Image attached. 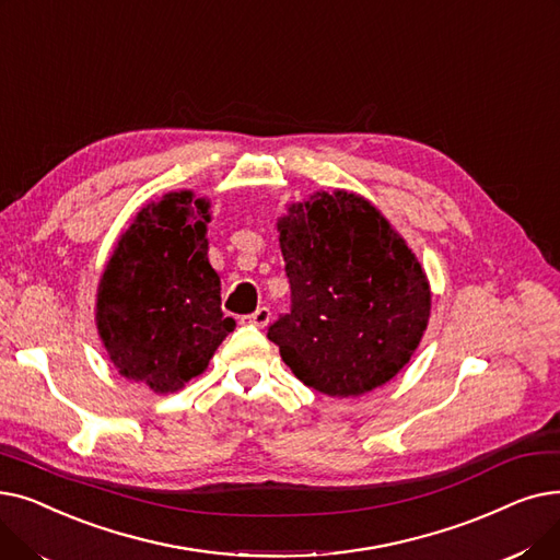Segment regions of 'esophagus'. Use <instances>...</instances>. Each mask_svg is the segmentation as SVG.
<instances>
[{"label": "esophagus", "mask_w": 560, "mask_h": 560, "mask_svg": "<svg viewBox=\"0 0 560 560\" xmlns=\"http://www.w3.org/2000/svg\"><path fill=\"white\" fill-rule=\"evenodd\" d=\"M269 318H271V310L269 307H257L253 314H246L242 318V324L255 326V328H264L266 324H269Z\"/></svg>", "instance_id": "1"}]
</instances>
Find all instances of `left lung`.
I'll return each instance as SVG.
<instances>
[{"instance_id":"1","label":"left lung","mask_w":560,"mask_h":560,"mask_svg":"<svg viewBox=\"0 0 560 560\" xmlns=\"http://www.w3.org/2000/svg\"><path fill=\"white\" fill-rule=\"evenodd\" d=\"M291 310L269 326L284 364L328 396H360L401 371L431 316L421 264L381 211L318 191L278 221Z\"/></svg>"}]
</instances>
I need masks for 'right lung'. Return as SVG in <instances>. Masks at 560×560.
I'll return each instance as SVG.
<instances>
[{"mask_svg": "<svg viewBox=\"0 0 560 560\" xmlns=\"http://www.w3.org/2000/svg\"><path fill=\"white\" fill-rule=\"evenodd\" d=\"M209 202L191 191L143 207L118 238L97 289L95 322L120 376L156 394L207 369L234 318L221 310V278L207 257Z\"/></svg>", "mask_w": 560, "mask_h": 560, "instance_id": "1", "label": "right lung"}]
</instances>
